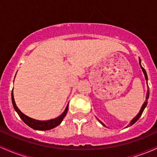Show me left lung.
Masks as SVG:
<instances>
[{
	"label": "left lung",
	"mask_w": 157,
	"mask_h": 157,
	"mask_svg": "<svg viewBox=\"0 0 157 157\" xmlns=\"http://www.w3.org/2000/svg\"><path fill=\"white\" fill-rule=\"evenodd\" d=\"M140 67H141V68H142V71H143L144 75H145V80H146V81H147V73H146V71H145V70L144 69V68L142 67V66H141V60H140ZM148 97H149V89H147V95H146V100H145V102H144V104H143V105H142V108H141V109H140V112H139V113H138V114L136 115V116L135 117H134V119H133L132 120H131V122H130V124H129V125H128L127 127H129V126L132 125L133 124H134L135 122H136L137 121V120H139V118H140V117H141V115H142V112H143L144 109H145V108L146 107V105H147V99H148ZM99 121H100V120H99ZM100 123H101L102 125H103V126H105V125H104L103 123H102V122L101 121H100Z\"/></svg>",
	"instance_id": "8db88e82"
}]
</instances>
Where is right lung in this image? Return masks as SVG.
Listing matches in <instances>:
<instances>
[{"label": "right lung", "instance_id": "obj_1", "mask_svg": "<svg viewBox=\"0 0 157 157\" xmlns=\"http://www.w3.org/2000/svg\"><path fill=\"white\" fill-rule=\"evenodd\" d=\"M12 105H13L14 109H15L16 112L18 113L19 117L21 118V120H22L27 125L29 126L30 128L35 129V130H38V131L50 130V129L54 128L57 127V125H60L61 122H62L63 120V118L66 117V113H67L68 111V104L67 106H66V109H65V111H63V113L61 115H60L58 117L55 119H52V120H46V121H40V120H35V119L29 117L28 116L25 115L24 113H23L21 111H20L19 109L17 107V105H16L15 104V99H14V96H13V90H12Z\"/></svg>", "mask_w": 157, "mask_h": 157}]
</instances>
